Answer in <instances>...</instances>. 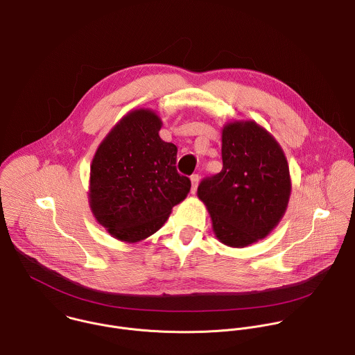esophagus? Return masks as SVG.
<instances>
[{
	"mask_svg": "<svg viewBox=\"0 0 355 355\" xmlns=\"http://www.w3.org/2000/svg\"><path fill=\"white\" fill-rule=\"evenodd\" d=\"M199 181H200L199 174H193V175L191 177V182H192V193H195V192H196L198 185H199Z\"/></svg>",
	"mask_w": 355,
	"mask_h": 355,
	"instance_id": "34e87169",
	"label": "esophagus"
}]
</instances>
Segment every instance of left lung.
<instances>
[{"mask_svg":"<svg viewBox=\"0 0 355 355\" xmlns=\"http://www.w3.org/2000/svg\"><path fill=\"white\" fill-rule=\"evenodd\" d=\"M223 170L206 177L198 196L220 242L245 248L266 238L284 217L292 191L288 160L275 138L256 121L223 128Z\"/></svg>","mask_w":355,"mask_h":355,"instance_id":"8db88e82","label":"left lung"}]
</instances>
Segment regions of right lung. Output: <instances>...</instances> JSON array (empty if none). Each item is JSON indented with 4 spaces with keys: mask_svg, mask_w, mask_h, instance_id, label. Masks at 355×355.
<instances>
[{
    "mask_svg": "<svg viewBox=\"0 0 355 355\" xmlns=\"http://www.w3.org/2000/svg\"><path fill=\"white\" fill-rule=\"evenodd\" d=\"M150 109L127 113L98 146L89 173V207L116 239L134 243L153 235L182 202L191 180L177 171V146L164 142Z\"/></svg>",
    "mask_w": 355,
    "mask_h": 355,
    "instance_id": "add662e5",
    "label": "right lung"
}]
</instances>
